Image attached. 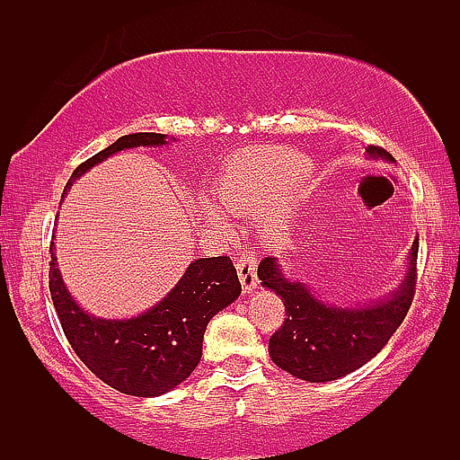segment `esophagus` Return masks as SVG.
Listing matches in <instances>:
<instances>
[{"label":"esophagus","mask_w":460,"mask_h":460,"mask_svg":"<svg viewBox=\"0 0 460 460\" xmlns=\"http://www.w3.org/2000/svg\"><path fill=\"white\" fill-rule=\"evenodd\" d=\"M237 275H240L243 292L250 294L259 286V278H256V261L250 252H243L240 259H237Z\"/></svg>","instance_id":"1"}]
</instances>
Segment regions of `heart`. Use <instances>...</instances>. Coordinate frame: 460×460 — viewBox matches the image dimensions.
<instances>
[{"mask_svg": "<svg viewBox=\"0 0 460 460\" xmlns=\"http://www.w3.org/2000/svg\"><path fill=\"white\" fill-rule=\"evenodd\" d=\"M298 172H301V159L286 155L240 157L225 168L217 185V198L229 210H252L259 204L262 187L278 185ZM212 220L220 225L218 214H212Z\"/></svg>", "mask_w": 460, "mask_h": 460, "instance_id": "1", "label": "heart"}]
</instances>
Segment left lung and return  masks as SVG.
<instances>
[{"instance_id": "obj_1", "label": "left lung", "mask_w": 460, "mask_h": 460, "mask_svg": "<svg viewBox=\"0 0 460 460\" xmlns=\"http://www.w3.org/2000/svg\"><path fill=\"white\" fill-rule=\"evenodd\" d=\"M368 157L394 162L383 146L370 145ZM416 254L419 237L412 242L408 269L397 290L381 301L341 307L320 301L303 281L288 279L279 261L259 265L261 284L281 296L286 320L269 339V355L281 370L309 383H328L362 368L381 349L406 317L416 290Z\"/></svg>"}]
</instances>
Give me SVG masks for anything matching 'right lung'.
I'll return each mask as SVG.
<instances>
[{"mask_svg":"<svg viewBox=\"0 0 460 460\" xmlns=\"http://www.w3.org/2000/svg\"><path fill=\"white\" fill-rule=\"evenodd\" d=\"M162 145H168L166 134L137 132L121 137L79 164L65 193L79 176L115 153ZM50 254V294L66 341L88 370L126 395L157 397L185 381L201 359L208 322L242 294L231 259L212 256L193 261L179 284L145 314L130 320H102L85 314L73 301L58 271L54 242Z\"/></svg>","mask_w":460,"mask_h":460,"instance_id":"add662e5","label":"right lung"}]
</instances>
